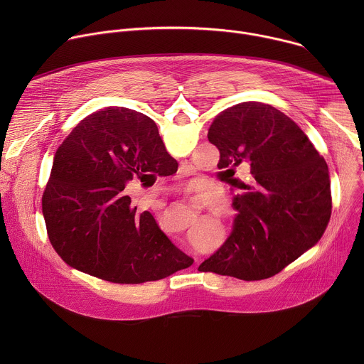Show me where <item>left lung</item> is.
<instances>
[{
  "mask_svg": "<svg viewBox=\"0 0 364 364\" xmlns=\"http://www.w3.org/2000/svg\"><path fill=\"white\" fill-rule=\"evenodd\" d=\"M209 141L220 151L218 167L237 212L225 243L198 267L243 281L267 279L314 246L331 216L328 167L302 129L285 114L261 102H243L212 124ZM251 167L249 185L232 167Z\"/></svg>",
  "mask_w": 364,
  "mask_h": 364,
  "instance_id": "8db88e82",
  "label": "left lung"
}]
</instances>
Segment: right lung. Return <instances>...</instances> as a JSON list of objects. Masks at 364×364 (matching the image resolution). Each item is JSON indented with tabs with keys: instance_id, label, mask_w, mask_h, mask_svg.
<instances>
[{
	"instance_id": "add662e5",
	"label": "right lung",
	"mask_w": 364,
	"mask_h": 364,
	"mask_svg": "<svg viewBox=\"0 0 364 364\" xmlns=\"http://www.w3.org/2000/svg\"><path fill=\"white\" fill-rule=\"evenodd\" d=\"M177 168L151 118L127 108L89 115L56 151L46 184L50 243L68 265L114 284L159 281L191 267L193 257L125 194L135 177Z\"/></svg>"
}]
</instances>
